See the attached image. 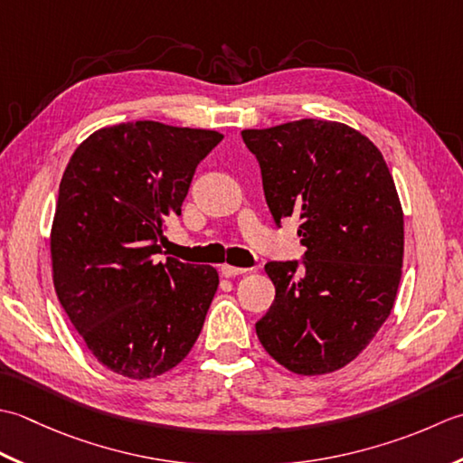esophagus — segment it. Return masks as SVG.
Listing matches in <instances>:
<instances>
[{"label":"esophagus","mask_w":463,"mask_h":463,"mask_svg":"<svg viewBox=\"0 0 463 463\" xmlns=\"http://www.w3.org/2000/svg\"><path fill=\"white\" fill-rule=\"evenodd\" d=\"M220 271H222V276H223V278H235V276H241V273H245L248 269H245V268H235V266H230V263H223Z\"/></svg>","instance_id":"obj_1"}]
</instances>
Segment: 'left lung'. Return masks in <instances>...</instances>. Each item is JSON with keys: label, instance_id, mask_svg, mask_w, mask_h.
I'll return each instance as SVG.
<instances>
[{"label": "left lung", "instance_id": "8db88e82", "mask_svg": "<svg viewBox=\"0 0 463 463\" xmlns=\"http://www.w3.org/2000/svg\"><path fill=\"white\" fill-rule=\"evenodd\" d=\"M276 223L301 220L304 269L269 261L276 299L256 324L273 360L326 375L360 355L393 307L403 266V212L380 149L327 119L243 129Z\"/></svg>", "mask_w": 463, "mask_h": 463}]
</instances>
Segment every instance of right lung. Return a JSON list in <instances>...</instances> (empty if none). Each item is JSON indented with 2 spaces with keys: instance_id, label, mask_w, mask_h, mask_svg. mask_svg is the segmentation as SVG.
Returning a JSON list of instances; mask_svg holds the SVG:
<instances>
[{
  "instance_id": "obj_1",
  "label": "right lung",
  "mask_w": 463,
  "mask_h": 463,
  "mask_svg": "<svg viewBox=\"0 0 463 463\" xmlns=\"http://www.w3.org/2000/svg\"><path fill=\"white\" fill-rule=\"evenodd\" d=\"M222 139L128 121L93 131L63 172L50 233L55 294L93 357L129 380L182 364L218 291L212 266L156 256L197 164Z\"/></svg>"
}]
</instances>
